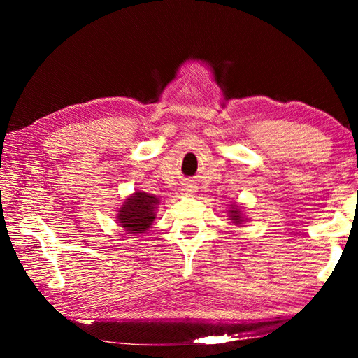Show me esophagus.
Instances as JSON below:
<instances>
[{"instance_id": "esophagus-1", "label": "esophagus", "mask_w": 358, "mask_h": 358, "mask_svg": "<svg viewBox=\"0 0 358 358\" xmlns=\"http://www.w3.org/2000/svg\"><path fill=\"white\" fill-rule=\"evenodd\" d=\"M186 191H187V192H194V191H195V186H194V185H187V186H186Z\"/></svg>"}]
</instances>
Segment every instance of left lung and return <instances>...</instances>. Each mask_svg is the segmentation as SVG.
<instances>
[{
	"instance_id": "obj_1",
	"label": "left lung",
	"mask_w": 358,
	"mask_h": 358,
	"mask_svg": "<svg viewBox=\"0 0 358 358\" xmlns=\"http://www.w3.org/2000/svg\"><path fill=\"white\" fill-rule=\"evenodd\" d=\"M231 220H234V223H241V215H240V209L235 206L231 209Z\"/></svg>"
}]
</instances>
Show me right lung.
<instances>
[{"label":"right lung","instance_id":"add662e5","mask_svg":"<svg viewBox=\"0 0 358 358\" xmlns=\"http://www.w3.org/2000/svg\"><path fill=\"white\" fill-rule=\"evenodd\" d=\"M155 195L146 192H135L124 201L123 208L120 209L118 223L131 234H141L149 229L152 222L155 220L157 204Z\"/></svg>","mask_w":358,"mask_h":358}]
</instances>
